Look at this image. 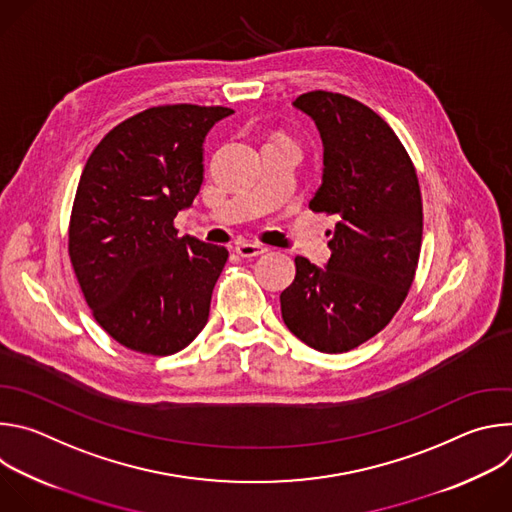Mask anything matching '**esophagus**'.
<instances>
[{
	"instance_id": "1",
	"label": "esophagus",
	"mask_w": 512,
	"mask_h": 512,
	"mask_svg": "<svg viewBox=\"0 0 512 512\" xmlns=\"http://www.w3.org/2000/svg\"><path fill=\"white\" fill-rule=\"evenodd\" d=\"M235 249L241 257H257V255L267 253V247L257 243V241H241V243H237Z\"/></svg>"
}]
</instances>
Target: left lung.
I'll return each mask as SVG.
<instances>
[{"label":"left lung","instance_id":"left-lung-1","mask_svg":"<svg viewBox=\"0 0 512 512\" xmlns=\"http://www.w3.org/2000/svg\"><path fill=\"white\" fill-rule=\"evenodd\" d=\"M324 145L314 212L336 214L326 267L296 257V279L281 291V318L308 346L338 354L379 334L413 283L423 206L413 162L389 123L340 93L294 101Z\"/></svg>","mask_w":512,"mask_h":512}]
</instances>
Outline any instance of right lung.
<instances>
[{
    "label": "right lung",
    "mask_w": 512,
    "mask_h": 512,
    "mask_svg": "<svg viewBox=\"0 0 512 512\" xmlns=\"http://www.w3.org/2000/svg\"><path fill=\"white\" fill-rule=\"evenodd\" d=\"M233 109L160 105L113 127L89 156L68 225V255L99 326L154 356L206 326L229 251L178 237L174 218L200 192L202 143Z\"/></svg>",
    "instance_id": "right-lung-1"
}]
</instances>
